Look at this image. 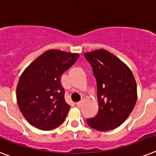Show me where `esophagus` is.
<instances>
[{
    "mask_svg": "<svg viewBox=\"0 0 156 156\" xmlns=\"http://www.w3.org/2000/svg\"><path fill=\"white\" fill-rule=\"evenodd\" d=\"M81 105H82V102H76V106L78 107H80Z\"/></svg>",
    "mask_w": 156,
    "mask_h": 156,
    "instance_id": "esophagus-1",
    "label": "esophagus"
}]
</instances>
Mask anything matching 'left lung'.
Masks as SVG:
<instances>
[{"instance_id": "8db88e82", "label": "left lung", "mask_w": 156, "mask_h": 156, "mask_svg": "<svg viewBox=\"0 0 156 156\" xmlns=\"http://www.w3.org/2000/svg\"><path fill=\"white\" fill-rule=\"evenodd\" d=\"M97 82L98 111L87 119L97 131L117 128L127 119L137 100V86L132 72L119 58L106 49L85 53Z\"/></svg>"}]
</instances>
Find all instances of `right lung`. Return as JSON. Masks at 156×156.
Masks as SVG:
<instances>
[{
  "label": "right lung",
  "instance_id": "add662e5",
  "mask_svg": "<svg viewBox=\"0 0 156 156\" xmlns=\"http://www.w3.org/2000/svg\"><path fill=\"white\" fill-rule=\"evenodd\" d=\"M78 58V54L49 49L25 68L16 86V100L30 125L50 131L64 122L70 107L64 98L61 77Z\"/></svg>",
  "mask_w": 156,
  "mask_h": 156
}]
</instances>
